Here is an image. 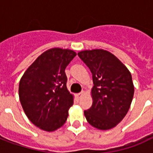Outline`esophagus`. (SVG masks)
I'll return each mask as SVG.
<instances>
[{"label":"esophagus","instance_id":"obj_1","mask_svg":"<svg viewBox=\"0 0 153 153\" xmlns=\"http://www.w3.org/2000/svg\"><path fill=\"white\" fill-rule=\"evenodd\" d=\"M84 93H85V92H84V91H82V92H81V93H77V94H76L77 97H78V98H80V97L83 96Z\"/></svg>","mask_w":153,"mask_h":153}]
</instances>
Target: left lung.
<instances>
[{
    "label": "left lung",
    "mask_w": 153,
    "mask_h": 153,
    "mask_svg": "<svg viewBox=\"0 0 153 153\" xmlns=\"http://www.w3.org/2000/svg\"><path fill=\"white\" fill-rule=\"evenodd\" d=\"M81 60L93 74V105L84 111L87 121L98 128H114L124 119L131 105L134 88L130 72L109 51L94 49L79 51Z\"/></svg>",
    "instance_id": "left-lung-1"
}]
</instances>
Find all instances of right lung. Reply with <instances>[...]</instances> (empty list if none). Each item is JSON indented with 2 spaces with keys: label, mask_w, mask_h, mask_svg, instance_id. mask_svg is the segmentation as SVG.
Returning <instances> with one entry per match:
<instances>
[{
  "label": "right lung",
  "mask_w": 153,
  "mask_h": 153,
  "mask_svg": "<svg viewBox=\"0 0 153 153\" xmlns=\"http://www.w3.org/2000/svg\"><path fill=\"white\" fill-rule=\"evenodd\" d=\"M76 53L51 48L36 59L22 76L19 96L29 120L45 131L51 132L65 123L74 97L66 87L65 72Z\"/></svg>",
  "instance_id": "obj_1"
}]
</instances>
